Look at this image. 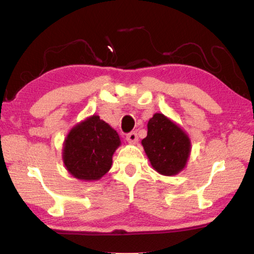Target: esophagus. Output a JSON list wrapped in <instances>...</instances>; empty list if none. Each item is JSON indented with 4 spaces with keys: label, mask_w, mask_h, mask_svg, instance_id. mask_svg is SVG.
<instances>
[{
    "label": "esophagus",
    "mask_w": 254,
    "mask_h": 254,
    "mask_svg": "<svg viewBox=\"0 0 254 254\" xmlns=\"http://www.w3.org/2000/svg\"><path fill=\"white\" fill-rule=\"evenodd\" d=\"M127 140L130 143H136L137 142V134L136 132H130L127 135Z\"/></svg>",
    "instance_id": "esophagus-1"
}]
</instances>
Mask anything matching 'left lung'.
<instances>
[{
    "label": "left lung",
    "instance_id": "left-lung-1",
    "mask_svg": "<svg viewBox=\"0 0 254 254\" xmlns=\"http://www.w3.org/2000/svg\"><path fill=\"white\" fill-rule=\"evenodd\" d=\"M142 145L153 169L165 176L180 173L190 154V140L182 127L161 113L148 122V134Z\"/></svg>",
    "mask_w": 254,
    "mask_h": 254
}]
</instances>
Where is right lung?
I'll use <instances>...</instances> for the list:
<instances>
[{
  "instance_id": "1",
  "label": "right lung",
  "mask_w": 254,
  "mask_h": 254,
  "mask_svg": "<svg viewBox=\"0 0 254 254\" xmlns=\"http://www.w3.org/2000/svg\"><path fill=\"white\" fill-rule=\"evenodd\" d=\"M121 140L118 132L100 119L89 117L71 128L64 142L63 160L79 180H98L112 167V157Z\"/></svg>"
}]
</instances>
